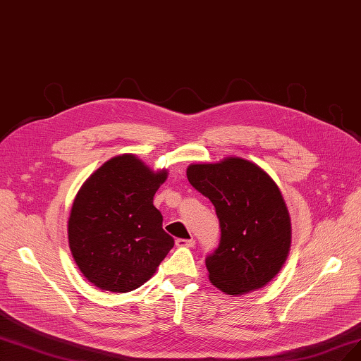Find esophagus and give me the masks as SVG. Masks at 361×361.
<instances>
[{"mask_svg": "<svg viewBox=\"0 0 361 361\" xmlns=\"http://www.w3.org/2000/svg\"><path fill=\"white\" fill-rule=\"evenodd\" d=\"M195 240L190 238V240H185V238H178L176 240V246L178 247H194Z\"/></svg>", "mask_w": 361, "mask_h": 361, "instance_id": "34e87169", "label": "esophagus"}]
</instances>
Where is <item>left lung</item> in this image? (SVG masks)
I'll use <instances>...</instances> for the list:
<instances>
[{
	"instance_id": "obj_1",
	"label": "left lung",
	"mask_w": 361,
	"mask_h": 361,
	"mask_svg": "<svg viewBox=\"0 0 361 361\" xmlns=\"http://www.w3.org/2000/svg\"><path fill=\"white\" fill-rule=\"evenodd\" d=\"M186 176L212 201L219 219V246L206 256L210 281L228 295L261 289L277 276L290 249V218L279 186L238 157L191 164Z\"/></svg>"
}]
</instances>
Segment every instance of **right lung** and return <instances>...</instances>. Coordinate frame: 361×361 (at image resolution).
I'll use <instances>...</instances> for the list:
<instances>
[{"instance_id":"1","label":"right lung","mask_w":361,"mask_h":361,"mask_svg":"<svg viewBox=\"0 0 361 361\" xmlns=\"http://www.w3.org/2000/svg\"><path fill=\"white\" fill-rule=\"evenodd\" d=\"M166 178V170L154 173L124 154L111 158L81 186L68 221L69 249L84 277L99 289H137L175 246L152 204Z\"/></svg>"}]
</instances>
